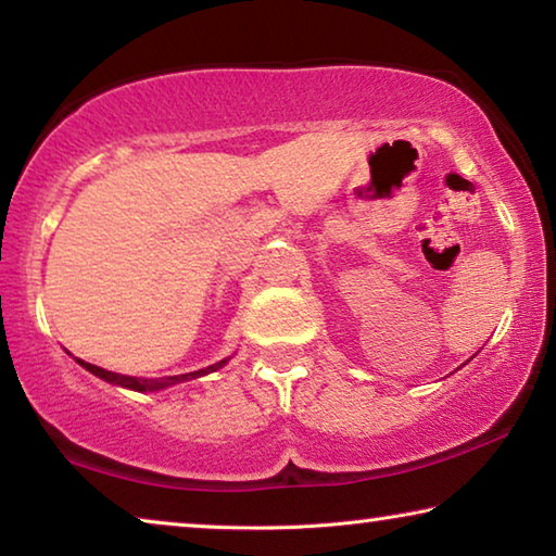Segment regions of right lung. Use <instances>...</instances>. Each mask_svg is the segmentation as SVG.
<instances>
[{"instance_id": "add662e5", "label": "right lung", "mask_w": 556, "mask_h": 556, "mask_svg": "<svg viewBox=\"0 0 556 556\" xmlns=\"http://www.w3.org/2000/svg\"><path fill=\"white\" fill-rule=\"evenodd\" d=\"M78 363L83 365V368L90 370L92 375H98V378H102L105 382L119 384V388H129V390H137V392H154V390L168 388V384L201 378V375H205V372H213V370L223 368V365L228 363V361H220V363H215V365H208V368H205V370H195V372H186V375H172V378H156V380H139V378H129V375H119V372H110L105 368H98V365L86 363V361H78Z\"/></svg>"}]
</instances>
